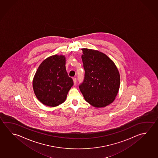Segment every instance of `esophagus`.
Listing matches in <instances>:
<instances>
[{
  "label": "esophagus",
  "instance_id": "esophagus-1",
  "mask_svg": "<svg viewBox=\"0 0 158 158\" xmlns=\"http://www.w3.org/2000/svg\"><path fill=\"white\" fill-rule=\"evenodd\" d=\"M73 82H74V85H76L77 84V79L75 78H73Z\"/></svg>",
  "mask_w": 158,
  "mask_h": 158
}]
</instances>
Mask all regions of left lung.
<instances>
[{
	"label": "left lung",
	"instance_id": "obj_1",
	"mask_svg": "<svg viewBox=\"0 0 158 158\" xmlns=\"http://www.w3.org/2000/svg\"><path fill=\"white\" fill-rule=\"evenodd\" d=\"M85 70L79 87L84 99L92 106L105 107L113 102L119 91L120 75L113 61L97 50L82 49Z\"/></svg>",
	"mask_w": 158,
	"mask_h": 158
}]
</instances>
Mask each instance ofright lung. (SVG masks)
<instances>
[{
  "instance_id": "right-lung-1",
  "label": "right lung",
  "mask_w": 158,
  "mask_h": 158,
  "mask_svg": "<svg viewBox=\"0 0 158 158\" xmlns=\"http://www.w3.org/2000/svg\"><path fill=\"white\" fill-rule=\"evenodd\" d=\"M73 84V80L66 70L65 56L58 55L42 62L33 81L36 98L49 106H56L64 102Z\"/></svg>"
}]
</instances>
